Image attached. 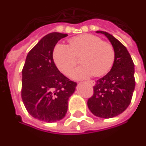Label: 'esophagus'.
<instances>
[{
	"label": "esophagus",
	"mask_w": 146,
	"mask_h": 146,
	"mask_svg": "<svg viewBox=\"0 0 146 146\" xmlns=\"http://www.w3.org/2000/svg\"><path fill=\"white\" fill-rule=\"evenodd\" d=\"M87 83L88 84H90L91 86H94L95 85V81H93V80H89V81H88Z\"/></svg>",
	"instance_id": "1"
}]
</instances>
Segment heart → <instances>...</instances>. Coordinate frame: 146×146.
I'll use <instances>...</instances> for the list:
<instances>
[{
	"label": "heart",
	"instance_id": "obj_1",
	"mask_svg": "<svg viewBox=\"0 0 146 146\" xmlns=\"http://www.w3.org/2000/svg\"><path fill=\"white\" fill-rule=\"evenodd\" d=\"M82 54V66L73 70V79H85L91 76H101L108 73L115 62V53L111 44L104 42L94 35L85 34L70 40V46L58 43L52 57L54 62L62 73L69 75L77 62L76 56Z\"/></svg>",
	"mask_w": 146,
	"mask_h": 146
}]
</instances>
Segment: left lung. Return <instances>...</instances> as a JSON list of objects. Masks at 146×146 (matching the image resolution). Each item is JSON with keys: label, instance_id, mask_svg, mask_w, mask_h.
<instances>
[{"label": "left lung", "instance_id": "1", "mask_svg": "<svg viewBox=\"0 0 146 146\" xmlns=\"http://www.w3.org/2000/svg\"><path fill=\"white\" fill-rule=\"evenodd\" d=\"M96 32L108 38L115 58L110 72L96 80L88 107L94 115L109 119L123 113L130 105L135 87L134 65L126 46L117 38L106 31Z\"/></svg>", "mask_w": 146, "mask_h": 146}]
</instances>
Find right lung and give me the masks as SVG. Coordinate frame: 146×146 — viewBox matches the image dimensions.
<instances>
[{
  "instance_id": "right-lung-1",
  "label": "right lung",
  "mask_w": 146,
  "mask_h": 146,
  "mask_svg": "<svg viewBox=\"0 0 146 146\" xmlns=\"http://www.w3.org/2000/svg\"><path fill=\"white\" fill-rule=\"evenodd\" d=\"M68 35L52 32L45 35L27 54L22 70L21 96L28 113L47 123L62 119L68 100L76 83L61 73L52 54L57 42Z\"/></svg>"
}]
</instances>
